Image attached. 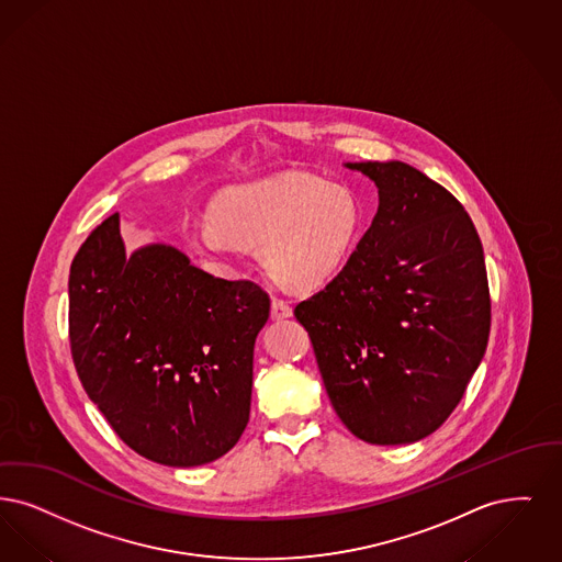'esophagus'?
Instances as JSON below:
<instances>
[{
  "instance_id": "obj_1",
  "label": "esophagus",
  "mask_w": 562,
  "mask_h": 562,
  "mask_svg": "<svg viewBox=\"0 0 562 562\" xmlns=\"http://www.w3.org/2000/svg\"><path fill=\"white\" fill-rule=\"evenodd\" d=\"M270 317L272 321H281V318L292 317V306L285 300H272L270 306Z\"/></svg>"
}]
</instances>
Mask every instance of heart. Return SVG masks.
Instances as JSON below:
<instances>
[{
  "label": "heart",
  "mask_w": 562,
  "mask_h": 562,
  "mask_svg": "<svg viewBox=\"0 0 562 562\" xmlns=\"http://www.w3.org/2000/svg\"><path fill=\"white\" fill-rule=\"evenodd\" d=\"M363 214L348 189L308 171H283L233 187L210 205V220L184 228L196 251L226 260L260 247L270 274L290 288H317L348 265Z\"/></svg>",
  "instance_id": "b5f03b06"
}]
</instances>
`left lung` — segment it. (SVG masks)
<instances>
[{"instance_id":"1","label":"left lung","mask_w":562,"mask_h":562,"mask_svg":"<svg viewBox=\"0 0 562 562\" xmlns=\"http://www.w3.org/2000/svg\"><path fill=\"white\" fill-rule=\"evenodd\" d=\"M344 166L378 187V214L342 272L293 315L344 426L371 445H409L451 415L483 361V245L462 203L409 164Z\"/></svg>"}]
</instances>
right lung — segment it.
Segmentation results:
<instances>
[{
  "label": "right lung",
  "mask_w": 562,
  "mask_h": 562,
  "mask_svg": "<svg viewBox=\"0 0 562 562\" xmlns=\"http://www.w3.org/2000/svg\"><path fill=\"white\" fill-rule=\"evenodd\" d=\"M269 313L254 281L196 269L173 245L127 256L120 214L90 233L69 274L83 389L127 447L173 468L210 464L241 439Z\"/></svg>",
  "instance_id": "1"
}]
</instances>
